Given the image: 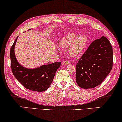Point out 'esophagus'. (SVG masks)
<instances>
[{"label":"esophagus","instance_id":"esophagus-1","mask_svg":"<svg viewBox=\"0 0 122 122\" xmlns=\"http://www.w3.org/2000/svg\"><path fill=\"white\" fill-rule=\"evenodd\" d=\"M63 63H64V65H70V62L66 60V61H63Z\"/></svg>","mask_w":122,"mask_h":122}]
</instances>
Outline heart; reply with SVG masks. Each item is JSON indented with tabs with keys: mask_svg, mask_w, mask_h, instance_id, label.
<instances>
[{
	"mask_svg": "<svg viewBox=\"0 0 122 122\" xmlns=\"http://www.w3.org/2000/svg\"><path fill=\"white\" fill-rule=\"evenodd\" d=\"M88 42L86 35H78L76 33H68L65 35L60 44L63 47H70V54L72 56H78L83 52Z\"/></svg>",
	"mask_w": 122,
	"mask_h": 122,
	"instance_id": "1",
	"label": "heart"
}]
</instances>
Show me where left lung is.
I'll use <instances>...</instances> for the list:
<instances>
[{
	"label": "left lung",
	"mask_w": 122,
	"mask_h": 122,
	"mask_svg": "<svg viewBox=\"0 0 122 122\" xmlns=\"http://www.w3.org/2000/svg\"><path fill=\"white\" fill-rule=\"evenodd\" d=\"M113 49L107 37L93 41L76 65V81L82 88L100 85L112 69Z\"/></svg>",
	"instance_id": "8db88e82"
}]
</instances>
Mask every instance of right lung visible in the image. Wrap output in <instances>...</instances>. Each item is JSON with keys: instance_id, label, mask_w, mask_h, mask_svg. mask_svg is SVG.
I'll use <instances>...</instances> for the list:
<instances>
[{"instance_id": "right-lung-1", "label": "right lung", "mask_w": 122, "mask_h": 122, "mask_svg": "<svg viewBox=\"0 0 122 122\" xmlns=\"http://www.w3.org/2000/svg\"><path fill=\"white\" fill-rule=\"evenodd\" d=\"M18 37L14 42L10 51L12 72L25 88L33 91H45L50 86L61 62H56L35 69H28L21 66L17 61L14 54V46Z\"/></svg>"}]
</instances>
